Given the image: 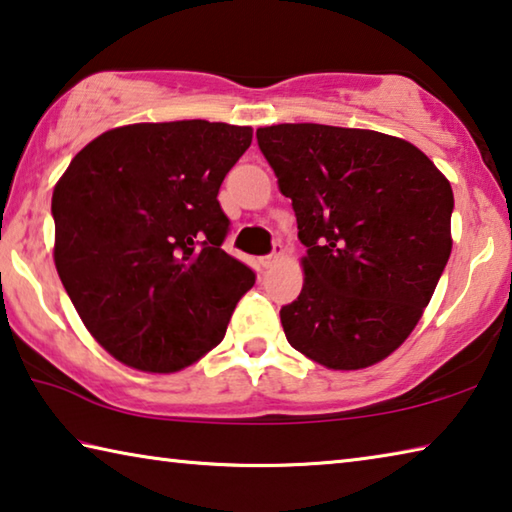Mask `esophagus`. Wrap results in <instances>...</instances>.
Listing matches in <instances>:
<instances>
[{"instance_id":"1","label":"esophagus","mask_w":512,"mask_h":512,"mask_svg":"<svg viewBox=\"0 0 512 512\" xmlns=\"http://www.w3.org/2000/svg\"><path fill=\"white\" fill-rule=\"evenodd\" d=\"M280 257H282V244H275L273 253L271 255H264L262 259H259V264H262V268H271Z\"/></svg>"}]
</instances>
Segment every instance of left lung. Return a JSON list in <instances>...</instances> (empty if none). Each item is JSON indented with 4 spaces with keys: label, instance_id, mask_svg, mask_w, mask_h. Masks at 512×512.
<instances>
[{
    "label": "left lung",
    "instance_id": "8db88e82",
    "mask_svg": "<svg viewBox=\"0 0 512 512\" xmlns=\"http://www.w3.org/2000/svg\"><path fill=\"white\" fill-rule=\"evenodd\" d=\"M257 144L307 246L300 296L280 309L291 348L332 370L386 359L452 253V185L418 146L363 128L277 124Z\"/></svg>",
    "mask_w": 512,
    "mask_h": 512
}]
</instances>
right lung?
<instances>
[{
	"instance_id": "obj_1",
	"label": "right lung",
	"mask_w": 512,
	"mask_h": 512,
	"mask_svg": "<svg viewBox=\"0 0 512 512\" xmlns=\"http://www.w3.org/2000/svg\"><path fill=\"white\" fill-rule=\"evenodd\" d=\"M250 142V126L205 119L121 126L56 183V271L117 361L176 372L223 341L255 273L221 248L216 196Z\"/></svg>"
}]
</instances>
